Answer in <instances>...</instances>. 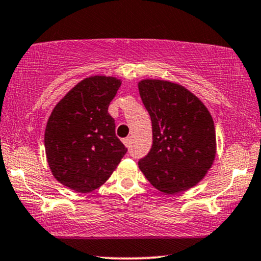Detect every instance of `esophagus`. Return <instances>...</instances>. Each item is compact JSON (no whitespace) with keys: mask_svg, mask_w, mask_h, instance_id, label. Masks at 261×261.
Wrapping results in <instances>:
<instances>
[{"mask_svg":"<svg viewBox=\"0 0 261 261\" xmlns=\"http://www.w3.org/2000/svg\"><path fill=\"white\" fill-rule=\"evenodd\" d=\"M123 143L125 144V147L130 148V145H131V138H130V137L124 138V140H123Z\"/></svg>","mask_w":261,"mask_h":261,"instance_id":"esophagus-1","label":"esophagus"}]
</instances>
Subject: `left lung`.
I'll list each match as a JSON object with an SVG mask.
<instances>
[{"mask_svg": "<svg viewBox=\"0 0 261 261\" xmlns=\"http://www.w3.org/2000/svg\"><path fill=\"white\" fill-rule=\"evenodd\" d=\"M138 89L152 124V145L138 161L140 169L166 194L189 190L204 178L216 154V133L209 111L176 83L143 80Z\"/></svg>", "mask_w": 261, "mask_h": 261, "instance_id": "left-lung-1", "label": "left lung"}]
</instances>
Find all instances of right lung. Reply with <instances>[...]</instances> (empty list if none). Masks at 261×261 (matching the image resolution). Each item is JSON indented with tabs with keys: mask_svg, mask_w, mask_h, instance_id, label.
<instances>
[{
	"mask_svg": "<svg viewBox=\"0 0 261 261\" xmlns=\"http://www.w3.org/2000/svg\"><path fill=\"white\" fill-rule=\"evenodd\" d=\"M120 80L92 76L56 105L45 130L52 174L69 189L86 193L110 178L127 149L116 136L109 106Z\"/></svg>",
	"mask_w": 261,
	"mask_h": 261,
	"instance_id": "obj_1",
	"label": "right lung"
}]
</instances>
